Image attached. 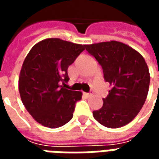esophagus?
Instances as JSON below:
<instances>
[{
	"mask_svg": "<svg viewBox=\"0 0 159 159\" xmlns=\"http://www.w3.org/2000/svg\"><path fill=\"white\" fill-rule=\"evenodd\" d=\"M83 95H84V96L87 97V98H88V97H90V96H91L92 94H91V93H83Z\"/></svg>",
	"mask_w": 159,
	"mask_h": 159,
	"instance_id": "esophagus-1",
	"label": "esophagus"
}]
</instances>
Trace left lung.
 <instances>
[{"label":"left lung","mask_w":159,"mask_h":159,"mask_svg":"<svg viewBox=\"0 0 159 159\" xmlns=\"http://www.w3.org/2000/svg\"><path fill=\"white\" fill-rule=\"evenodd\" d=\"M85 48L102 67L105 82L111 85L102 107L93 111V117L111 129L126 125L147 99L150 84L147 63L134 49L116 41L86 45Z\"/></svg>","instance_id":"obj_1"}]
</instances>
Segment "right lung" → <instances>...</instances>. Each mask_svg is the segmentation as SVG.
Listing matches in <instances>:
<instances>
[{
    "instance_id": "right-lung-1",
    "label": "right lung",
    "mask_w": 159,
    "mask_h": 159,
    "mask_svg": "<svg viewBox=\"0 0 159 159\" xmlns=\"http://www.w3.org/2000/svg\"><path fill=\"white\" fill-rule=\"evenodd\" d=\"M85 47L49 38L36 43L26 56L19 93L26 110L43 126L59 128L72 118L82 92L66 89L70 79L67 70Z\"/></svg>"
}]
</instances>
